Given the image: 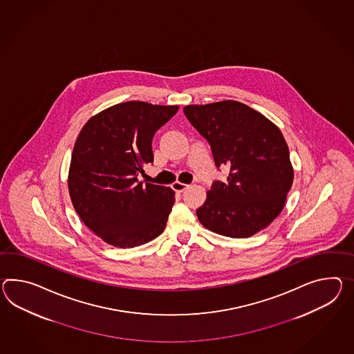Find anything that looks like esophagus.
I'll list each match as a JSON object with an SVG mask.
<instances>
[{"mask_svg": "<svg viewBox=\"0 0 354 354\" xmlns=\"http://www.w3.org/2000/svg\"><path fill=\"white\" fill-rule=\"evenodd\" d=\"M189 185H187V184H183L180 181H175L173 184V189L175 192H178V193H183L184 190L187 189Z\"/></svg>", "mask_w": 354, "mask_h": 354, "instance_id": "obj_1", "label": "esophagus"}]
</instances>
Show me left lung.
I'll list each match as a JSON object with an SVG mask.
<instances>
[{
  "instance_id": "1",
  "label": "left lung",
  "mask_w": 354,
  "mask_h": 354,
  "mask_svg": "<svg viewBox=\"0 0 354 354\" xmlns=\"http://www.w3.org/2000/svg\"><path fill=\"white\" fill-rule=\"evenodd\" d=\"M184 113L207 139L216 167H229L226 181H214L197 209L199 223L230 238L259 233L283 211L293 184L281 131L262 113L232 100L189 104Z\"/></svg>"
}]
</instances>
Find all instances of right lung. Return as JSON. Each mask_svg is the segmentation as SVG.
Returning a JSON list of instances; mask_svg holds the SVG:
<instances>
[{
  "label": "right lung",
  "instance_id": "add662e5",
  "mask_svg": "<svg viewBox=\"0 0 354 354\" xmlns=\"http://www.w3.org/2000/svg\"><path fill=\"white\" fill-rule=\"evenodd\" d=\"M178 110L122 102L92 116L79 133L70 162V198L82 221L113 247H138L164 232L175 192L143 185L138 175L153 162L156 131Z\"/></svg>",
  "mask_w": 354,
  "mask_h": 354
}]
</instances>
